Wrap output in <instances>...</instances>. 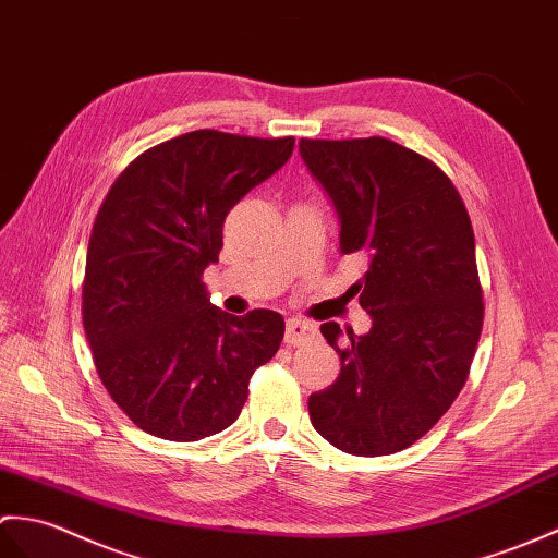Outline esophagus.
Listing matches in <instances>:
<instances>
[{
    "label": "esophagus",
    "mask_w": 558,
    "mask_h": 558,
    "mask_svg": "<svg viewBox=\"0 0 558 558\" xmlns=\"http://www.w3.org/2000/svg\"><path fill=\"white\" fill-rule=\"evenodd\" d=\"M315 337H317V327L313 325V322L299 319V317L287 322V333H283V341H287V345H303Z\"/></svg>",
    "instance_id": "obj_1"
}]
</instances>
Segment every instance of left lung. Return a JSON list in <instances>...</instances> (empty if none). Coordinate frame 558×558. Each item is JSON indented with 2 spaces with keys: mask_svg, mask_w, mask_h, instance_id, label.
Wrapping results in <instances>:
<instances>
[{
  "mask_svg": "<svg viewBox=\"0 0 558 558\" xmlns=\"http://www.w3.org/2000/svg\"><path fill=\"white\" fill-rule=\"evenodd\" d=\"M339 217L341 255L365 253L355 289L373 327H319L341 373L311 393V423L353 456L408 449L437 425L468 379L482 331L475 236L451 179L387 138L299 143Z\"/></svg>",
  "mask_w": 558,
  "mask_h": 558,
  "instance_id": "obj_1",
  "label": "left lung"
}]
</instances>
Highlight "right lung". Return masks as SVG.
I'll return each mask as SVG.
<instances>
[{
  "mask_svg": "<svg viewBox=\"0 0 558 558\" xmlns=\"http://www.w3.org/2000/svg\"><path fill=\"white\" fill-rule=\"evenodd\" d=\"M295 141L191 131L135 157L93 225L83 327L111 399L147 435L197 441L236 423L283 317L219 311L203 271L229 209L289 162Z\"/></svg>",
  "mask_w": 558,
  "mask_h": 558,
  "instance_id": "1",
  "label": "right lung"
}]
</instances>
